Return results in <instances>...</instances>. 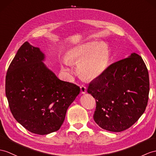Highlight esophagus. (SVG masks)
I'll return each mask as SVG.
<instances>
[{
  "instance_id": "34e87169",
  "label": "esophagus",
  "mask_w": 156,
  "mask_h": 156,
  "mask_svg": "<svg viewBox=\"0 0 156 156\" xmlns=\"http://www.w3.org/2000/svg\"><path fill=\"white\" fill-rule=\"evenodd\" d=\"M80 89H81V93L82 94H85V93H87V88H86V87H85V86H81V87H80Z\"/></svg>"
}]
</instances>
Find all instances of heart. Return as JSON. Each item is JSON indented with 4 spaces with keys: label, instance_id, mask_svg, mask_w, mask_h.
<instances>
[{
    "label": "heart",
    "instance_id": "obj_1",
    "mask_svg": "<svg viewBox=\"0 0 156 156\" xmlns=\"http://www.w3.org/2000/svg\"><path fill=\"white\" fill-rule=\"evenodd\" d=\"M69 58V59L65 58L63 60L64 70L69 77L73 73L71 62H79V73L87 79H94L100 76L107 66L108 48L104 41H89L73 48L70 51Z\"/></svg>",
    "mask_w": 156,
    "mask_h": 156
}]
</instances>
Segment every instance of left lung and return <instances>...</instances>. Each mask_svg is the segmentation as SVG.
I'll use <instances>...</instances> for the list:
<instances>
[{
	"label": "left lung",
	"instance_id": "8db88e82",
	"mask_svg": "<svg viewBox=\"0 0 156 156\" xmlns=\"http://www.w3.org/2000/svg\"><path fill=\"white\" fill-rule=\"evenodd\" d=\"M149 91L146 64L141 56L132 53L90 83L87 93L95 98L97 104L94 122L108 131L126 130L145 111Z\"/></svg>",
	"mask_w": 156,
	"mask_h": 156
}]
</instances>
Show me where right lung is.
<instances>
[{
    "label": "right lung",
    "instance_id": "obj_1",
    "mask_svg": "<svg viewBox=\"0 0 156 156\" xmlns=\"http://www.w3.org/2000/svg\"><path fill=\"white\" fill-rule=\"evenodd\" d=\"M45 59L39 48L26 41L10 64L5 85L14 119L40 135L59 130L68 107L80 93L78 86L58 79L44 63Z\"/></svg>",
    "mask_w": 156,
    "mask_h": 156
}]
</instances>
